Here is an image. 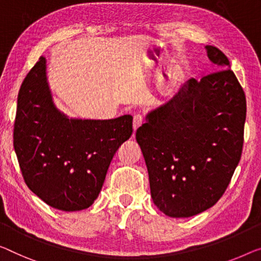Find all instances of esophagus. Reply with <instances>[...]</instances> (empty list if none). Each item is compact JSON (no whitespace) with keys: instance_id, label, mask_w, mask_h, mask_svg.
<instances>
[{"instance_id":"1","label":"esophagus","mask_w":261,"mask_h":261,"mask_svg":"<svg viewBox=\"0 0 261 261\" xmlns=\"http://www.w3.org/2000/svg\"><path fill=\"white\" fill-rule=\"evenodd\" d=\"M144 123V117H143V115H135L134 116V130L136 131L138 129L139 126H142V124Z\"/></svg>"}]
</instances>
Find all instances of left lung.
Listing matches in <instances>:
<instances>
[{
	"instance_id": "1",
	"label": "left lung",
	"mask_w": 261,
	"mask_h": 261,
	"mask_svg": "<svg viewBox=\"0 0 261 261\" xmlns=\"http://www.w3.org/2000/svg\"><path fill=\"white\" fill-rule=\"evenodd\" d=\"M205 49L216 71L186 82L136 131L153 203L172 218L212 207L243 152L245 92L224 53L212 45Z\"/></svg>"
}]
</instances>
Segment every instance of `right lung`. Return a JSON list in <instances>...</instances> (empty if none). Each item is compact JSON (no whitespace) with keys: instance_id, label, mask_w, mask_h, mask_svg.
<instances>
[{"instance_id":"obj_1","label":"right lung","mask_w":261,"mask_h":261,"mask_svg":"<svg viewBox=\"0 0 261 261\" xmlns=\"http://www.w3.org/2000/svg\"><path fill=\"white\" fill-rule=\"evenodd\" d=\"M132 135V116L68 118L53 102L42 56L22 82L14 149L25 184L54 208L81 211L102 190L109 165Z\"/></svg>"}]
</instances>
